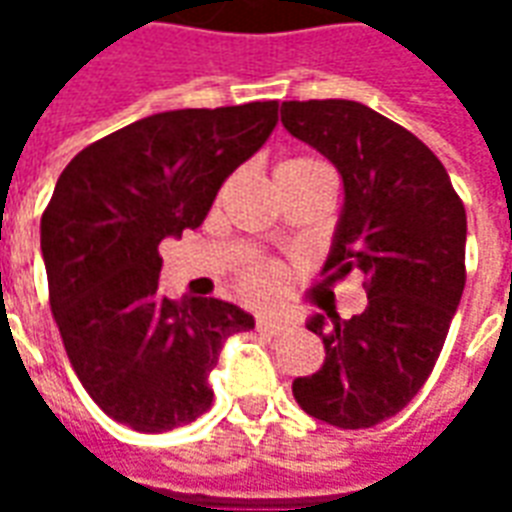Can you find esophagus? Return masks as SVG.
I'll use <instances>...</instances> for the list:
<instances>
[{"mask_svg":"<svg viewBox=\"0 0 512 512\" xmlns=\"http://www.w3.org/2000/svg\"><path fill=\"white\" fill-rule=\"evenodd\" d=\"M288 329V321H282V318H271V315H263V318H257V332L268 334V337H274V334H282Z\"/></svg>","mask_w":512,"mask_h":512,"instance_id":"esophagus-1","label":"esophagus"}]
</instances>
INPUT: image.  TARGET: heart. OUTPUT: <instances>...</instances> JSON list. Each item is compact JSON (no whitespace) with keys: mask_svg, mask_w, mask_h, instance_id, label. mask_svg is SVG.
Returning <instances> with one entry per match:
<instances>
[{"mask_svg":"<svg viewBox=\"0 0 512 512\" xmlns=\"http://www.w3.org/2000/svg\"><path fill=\"white\" fill-rule=\"evenodd\" d=\"M288 167H321L315 161H288ZM282 288V274L274 266H255L249 268L241 279V290L249 299H271Z\"/></svg>","mask_w":512,"mask_h":512,"instance_id":"obj_1","label":"heart"}]
</instances>
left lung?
Segmentation results:
<instances>
[{"label":"left lung","instance_id":"1","mask_svg":"<svg viewBox=\"0 0 512 512\" xmlns=\"http://www.w3.org/2000/svg\"><path fill=\"white\" fill-rule=\"evenodd\" d=\"M282 126L343 178L326 282L367 279L365 312L307 321L326 359L293 381V397L334 428H373L411 403L439 359L466 285V211L433 150L370 106L285 101Z\"/></svg>","mask_w":512,"mask_h":512}]
</instances>
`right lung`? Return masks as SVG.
Wrapping results in <instances>:
<instances>
[{
    "mask_svg": "<svg viewBox=\"0 0 512 512\" xmlns=\"http://www.w3.org/2000/svg\"><path fill=\"white\" fill-rule=\"evenodd\" d=\"M277 101L175 109L84 147L40 219L49 301L76 376L104 414L142 433L211 408L227 337L255 329L230 301L158 293L164 238L205 222L227 175L266 145Z\"/></svg>",
    "mask_w": 512,
    "mask_h": 512,
    "instance_id": "1",
    "label": "right lung"
}]
</instances>
